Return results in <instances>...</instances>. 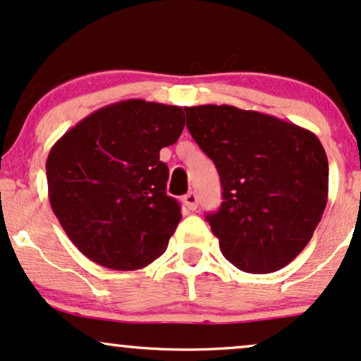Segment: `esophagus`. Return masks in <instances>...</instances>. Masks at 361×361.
I'll return each instance as SVG.
<instances>
[{
	"label": "esophagus",
	"instance_id": "obj_1",
	"mask_svg": "<svg viewBox=\"0 0 361 361\" xmlns=\"http://www.w3.org/2000/svg\"><path fill=\"white\" fill-rule=\"evenodd\" d=\"M183 203L186 204V208L191 211H195L196 208H198V196H196L195 191H190L188 195H185Z\"/></svg>",
	"mask_w": 361,
	"mask_h": 361
}]
</instances>
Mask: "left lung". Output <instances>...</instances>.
<instances>
[{"instance_id":"left-lung-1","label":"left lung","mask_w":361,"mask_h":361,"mask_svg":"<svg viewBox=\"0 0 361 361\" xmlns=\"http://www.w3.org/2000/svg\"><path fill=\"white\" fill-rule=\"evenodd\" d=\"M186 127L214 161L223 204L206 214L228 261L269 274L299 256L329 196V160L299 125L233 105L185 107Z\"/></svg>"}]
</instances>
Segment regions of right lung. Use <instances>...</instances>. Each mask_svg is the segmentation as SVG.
<instances>
[{"label": "right lung", "instance_id": "right-lung-1", "mask_svg": "<svg viewBox=\"0 0 361 361\" xmlns=\"http://www.w3.org/2000/svg\"><path fill=\"white\" fill-rule=\"evenodd\" d=\"M183 127L181 107L130 99L95 110L54 143L46 161L49 203L85 257L137 271L166 251L181 213L165 191L160 150Z\"/></svg>", "mask_w": 361, "mask_h": 361}]
</instances>
